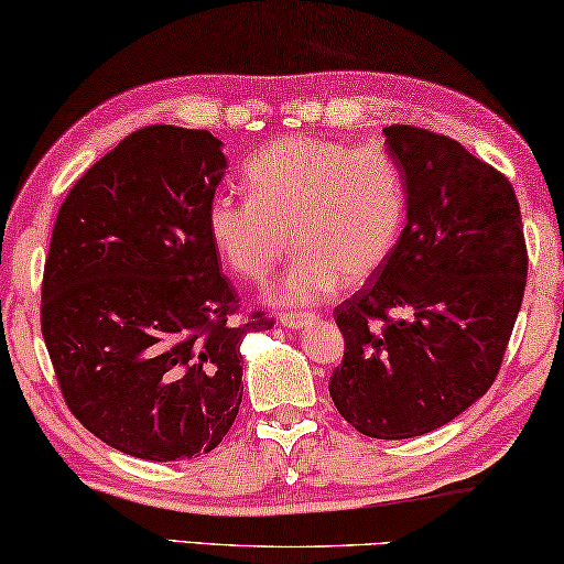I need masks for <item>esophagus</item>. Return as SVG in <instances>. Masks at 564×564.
Here are the masks:
<instances>
[{
	"label": "esophagus",
	"instance_id": "esophagus-1",
	"mask_svg": "<svg viewBox=\"0 0 564 564\" xmlns=\"http://www.w3.org/2000/svg\"><path fill=\"white\" fill-rule=\"evenodd\" d=\"M315 319H317V317L312 315V312H294V315H282V317H280L284 329H302V327H310Z\"/></svg>",
	"mask_w": 564,
	"mask_h": 564
}]
</instances>
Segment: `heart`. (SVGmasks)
Listing matches in <instances>:
<instances>
[{
  "mask_svg": "<svg viewBox=\"0 0 564 564\" xmlns=\"http://www.w3.org/2000/svg\"><path fill=\"white\" fill-rule=\"evenodd\" d=\"M249 197L217 195L207 229L217 252L249 282L270 280L297 245L288 272L270 290L276 307H307L337 288L377 272L400 237L408 189L382 147H349L292 134L264 144L245 164Z\"/></svg>",
  "mask_w": 564,
  "mask_h": 564,
  "instance_id": "obj_1",
  "label": "heart"
}]
</instances>
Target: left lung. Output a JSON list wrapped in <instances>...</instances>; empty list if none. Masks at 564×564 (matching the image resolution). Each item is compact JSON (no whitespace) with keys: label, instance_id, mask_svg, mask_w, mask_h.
Wrapping results in <instances>:
<instances>
[{"label":"left lung","instance_id":"1","mask_svg":"<svg viewBox=\"0 0 564 564\" xmlns=\"http://www.w3.org/2000/svg\"><path fill=\"white\" fill-rule=\"evenodd\" d=\"M404 174L408 221L367 284L335 310L345 357L339 414L375 440L445 427L500 372L520 312L528 249L512 184L463 144L384 127Z\"/></svg>","mask_w":564,"mask_h":564}]
</instances>
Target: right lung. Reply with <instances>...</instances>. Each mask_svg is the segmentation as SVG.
Here are the masks:
<instances>
[{"label": "right lung", "instance_id": "right-lung-1", "mask_svg": "<svg viewBox=\"0 0 564 564\" xmlns=\"http://www.w3.org/2000/svg\"><path fill=\"white\" fill-rule=\"evenodd\" d=\"M227 156L207 129L152 124L82 174L54 221L42 335L67 408L124 455L174 463L215 449L242 402V339L229 322L207 212Z\"/></svg>", "mask_w": 564, "mask_h": 564}]
</instances>
